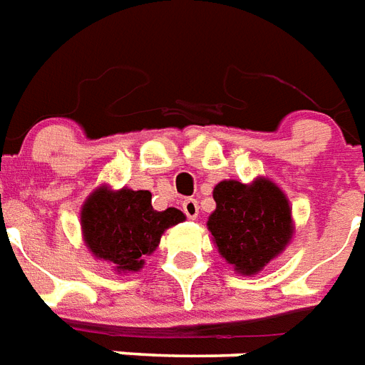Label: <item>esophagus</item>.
Masks as SVG:
<instances>
[{
    "instance_id": "1",
    "label": "esophagus",
    "mask_w": 365,
    "mask_h": 365,
    "mask_svg": "<svg viewBox=\"0 0 365 365\" xmlns=\"http://www.w3.org/2000/svg\"><path fill=\"white\" fill-rule=\"evenodd\" d=\"M182 211L188 218H194L197 217V212H200V207H197V201L196 200H185L182 201Z\"/></svg>"
}]
</instances>
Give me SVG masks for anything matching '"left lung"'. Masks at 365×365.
<instances>
[{
    "label": "left lung",
    "instance_id": "1",
    "mask_svg": "<svg viewBox=\"0 0 365 365\" xmlns=\"http://www.w3.org/2000/svg\"><path fill=\"white\" fill-rule=\"evenodd\" d=\"M212 197L217 209L209 215L207 230L220 256L239 275L260 273L292 241L290 201L267 177H256L249 185L220 180Z\"/></svg>",
    "mask_w": 365,
    "mask_h": 365
}]
</instances>
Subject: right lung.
<instances>
[{
  "label": "right lung",
  "instance_id": "1",
  "mask_svg": "<svg viewBox=\"0 0 365 365\" xmlns=\"http://www.w3.org/2000/svg\"><path fill=\"white\" fill-rule=\"evenodd\" d=\"M182 211L153 209L148 190L98 186L81 207L83 241L94 258L120 275L143 269L145 258L158 249L165 230L185 222Z\"/></svg>",
  "mask_w": 365,
  "mask_h": 365
}]
</instances>
